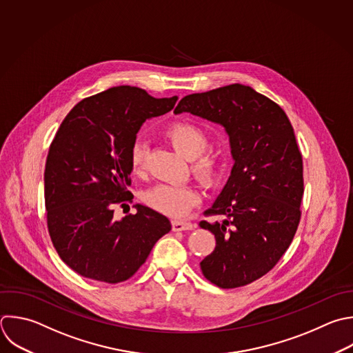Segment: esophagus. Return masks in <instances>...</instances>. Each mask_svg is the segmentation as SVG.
<instances>
[{
	"instance_id": "34e87169",
	"label": "esophagus",
	"mask_w": 353,
	"mask_h": 353,
	"mask_svg": "<svg viewBox=\"0 0 353 353\" xmlns=\"http://www.w3.org/2000/svg\"><path fill=\"white\" fill-rule=\"evenodd\" d=\"M194 225L188 221H172V230L181 232V230H193Z\"/></svg>"
}]
</instances>
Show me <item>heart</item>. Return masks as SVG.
Wrapping results in <instances>:
<instances>
[{"instance_id": "1", "label": "heart", "mask_w": 353, "mask_h": 353, "mask_svg": "<svg viewBox=\"0 0 353 353\" xmlns=\"http://www.w3.org/2000/svg\"><path fill=\"white\" fill-rule=\"evenodd\" d=\"M165 135L185 159H194V175L204 185H211L221 176L226 157L218 150L204 152L208 145V135L203 128L193 123L176 121L167 128ZM130 161L134 172L143 170L146 148L142 143L132 146ZM145 201L154 210L178 218L186 215L199 203V193L186 185H157L145 193Z\"/></svg>"}]
</instances>
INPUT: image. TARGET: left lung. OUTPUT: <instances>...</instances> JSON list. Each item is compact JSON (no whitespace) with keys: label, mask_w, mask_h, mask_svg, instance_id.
I'll use <instances>...</instances> for the list:
<instances>
[{"label":"left lung","mask_w":353,"mask_h":353,"mask_svg":"<svg viewBox=\"0 0 353 353\" xmlns=\"http://www.w3.org/2000/svg\"><path fill=\"white\" fill-rule=\"evenodd\" d=\"M174 113L219 124L229 135L234 164L205 211L222 221L199 223L216 241L200 266L221 288L245 285L277 263L299 223L302 156L291 123L277 103L243 84L188 95Z\"/></svg>","instance_id":"8db88e82"}]
</instances>
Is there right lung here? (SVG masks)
Segmentation results:
<instances>
[{
    "label": "right lung",
    "mask_w": 353,
    "mask_h": 353,
    "mask_svg": "<svg viewBox=\"0 0 353 353\" xmlns=\"http://www.w3.org/2000/svg\"><path fill=\"white\" fill-rule=\"evenodd\" d=\"M176 101L120 85L83 99L62 121L46 164V208L54 247L79 274L124 281L171 230L170 219L148 205L135 204L137 214L121 219L114 205L131 200L125 188L138 131Z\"/></svg>",
    "instance_id": "1"
}]
</instances>
